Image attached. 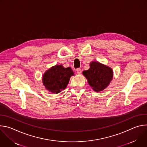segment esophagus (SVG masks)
Here are the masks:
<instances>
[{
	"label": "esophagus",
	"mask_w": 147,
	"mask_h": 147,
	"mask_svg": "<svg viewBox=\"0 0 147 147\" xmlns=\"http://www.w3.org/2000/svg\"><path fill=\"white\" fill-rule=\"evenodd\" d=\"M76 71H77V73L78 74H80L81 73V69H80V68H78V69H77V70H76Z\"/></svg>",
	"instance_id": "obj_1"
}]
</instances>
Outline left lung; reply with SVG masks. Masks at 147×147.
Here are the masks:
<instances>
[{
    "instance_id": "1",
    "label": "left lung",
    "mask_w": 147,
    "mask_h": 147,
    "mask_svg": "<svg viewBox=\"0 0 147 147\" xmlns=\"http://www.w3.org/2000/svg\"><path fill=\"white\" fill-rule=\"evenodd\" d=\"M82 74L87 79L91 87L96 92L105 89L109 85L113 76V70L111 67L96 61L90 63V69L84 71Z\"/></svg>"
}]
</instances>
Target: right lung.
Wrapping results in <instances>:
<instances>
[{"label":"right lung","instance_id":"add662e5","mask_svg":"<svg viewBox=\"0 0 147 147\" xmlns=\"http://www.w3.org/2000/svg\"><path fill=\"white\" fill-rule=\"evenodd\" d=\"M74 76L71 69L55 65L48 69L42 77L43 84L50 92L57 94L66 88L70 77Z\"/></svg>","mask_w":147,"mask_h":147}]
</instances>
